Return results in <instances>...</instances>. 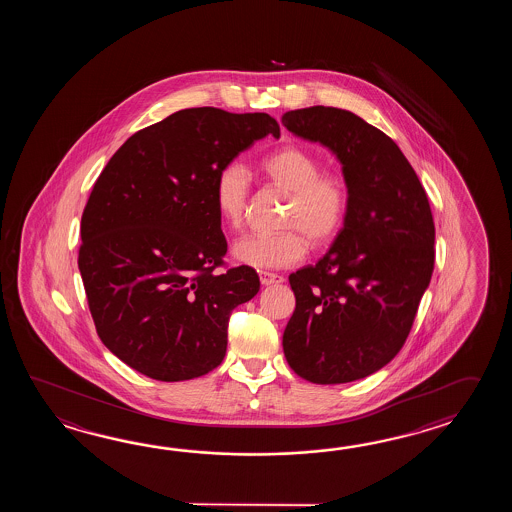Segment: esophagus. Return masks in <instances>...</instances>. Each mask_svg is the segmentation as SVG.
<instances>
[{
  "label": "esophagus",
  "instance_id": "1",
  "mask_svg": "<svg viewBox=\"0 0 512 512\" xmlns=\"http://www.w3.org/2000/svg\"><path fill=\"white\" fill-rule=\"evenodd\" d=\"M260 282L261 285H272V283H282L283 278L280 274H274V272L261 271Z\"/></svg>",
  "mask_w": 512,
  "mask_h": 512
}]
</instances>
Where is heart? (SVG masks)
I'll use <instances>...</instances> for the list:
<instances>
[{
	"label": "heart",
	"mask_w": 512,
	"mask_h": 512,
	"mask_svg": "<svg viewBox=\"0 0 512 512\" xmlns=\"http://www.w3.org/2000/svg\"><path fill=\"white\" fill-rule=\"evenodd\" d=\"M260 172L289 197L280 221L283 230L243 236L232 247L236 260L256 269H283L304 258L307 241L324 247L337 238L349 207L348 186L340 175L322 172L320 159L294 144L265 155ZM249 197L247 170L238 163L223 166L214 185V205L227 229H241Z\"/></svg>",
	"instance_id": "1"
}]
</instances>
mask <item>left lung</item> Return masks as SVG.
<instances>
[{
    "label": "left lung",
    "instance_id": "left-lung-1",
    "mask_svg": "<svg viewBox=\"0 0 512 512\" xmlns=\"http://www.w3.org/2000/svg\"><path fill=\"white\" fill-rule=\"evenodd\" d=\"M287 130L342 163L349 207L322 260L289 276L296 296L283 353L296 375L344 384L401 351L434 272L435 227L425 188L399 146L346 109H294Z\"/></svg>",
    "mask_w": 512,
    "mask_h": 512
}]
</instances>
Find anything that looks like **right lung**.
I'll return each instance as SVG.
<instances>
[{"label":"right lung","instance_id":"add662e5","mask_svg":"<svg viewBox=\"0 0 512 512\" xmlns=\"http://www.w3.org/2000/svg\"><path fill=\"white\" fill-rule=\"evenodd\" d=\"M272 133L267 113L190 108L131 135L87 199L78 269L104 346L155 381L196 379L227 351L230 313L260 291L225 267L219 170Z\"/></svg>","mask_w":512,"mask_h":512}]
</instances>
